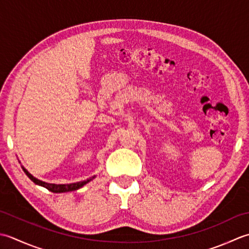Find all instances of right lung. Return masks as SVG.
Here are the masks:
<instances>
[{
	"label": "right lung",
	"mask_w": 249,
	"mask_h": 249,
	"mask_svg": "<svg viewBox=\"0 0 249 249\" xmlns=\"http://www.w3.org/2000/svg\"><path fill=\"white\" fill-rule=\"evenodd\" d=\"M22 170H23L24 173L27 174V176L29 177V178L34 182V184L39 185V186H42V187H45V188L48 189L49 191L54 192V194H61V192H69V191L77 190L79 188H82L84 185L87 184V182H89L90 180H92L94 177H95V176H93V177H91V178H88V179L83 180V181H78V182H73V184L57 185V184H49V182H45V181H42V180H39L37 178H35V177L33 175L30 174L29 172L25 170L23 166H22Z\"/></svg>",
	"instance_id": "add662e5"
}]
</instances>
